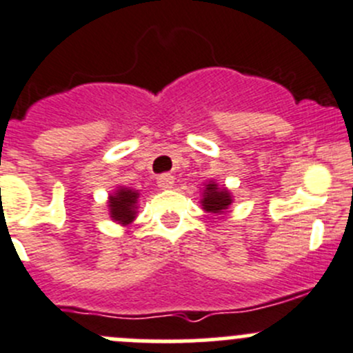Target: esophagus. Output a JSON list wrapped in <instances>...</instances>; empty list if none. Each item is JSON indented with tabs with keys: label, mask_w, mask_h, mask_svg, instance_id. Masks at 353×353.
<instances>
[{
	"label": "esophagus",
	"mask_w": 353,
	"mask_h": 353,
	"mask_svg": "<svg viewBox=\"0 0 353 353\" xmlns=\"http://www.w3.org/2000/svg\"><path fill=\"white\" fill-rule=\"evenodd\" d=\"M157 184H159V188H162V190H170V188L174 186V176H170V174H162V176H159V179H157Z\"/></svg>",
	"instance_id": "esophagus-1"
}]
</instances>
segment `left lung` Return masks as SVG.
Returning <instances> with one entry per match:
<instances>
[{"label":"left lung","mask_w":353,"mask_h":353,"mask_svg":"<svg viewBox=\"0 0 353 353\" xmlns=\"http://www.w3.org/2000/svg\"><path fill=\"white\" fill-rule=\"evenodd\" d=\"M232 203V196L225 188H219L215 183H208L203 190V198H201V207L210 214H222L228 210L229 205Z\"/></svg>","instance_id":"8db88e82"}]
</instances>
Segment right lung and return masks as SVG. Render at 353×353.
<instances>
[{"instance_id": "right-lung-1", "label": "right lung", "mask_w": 353, "mask_h": 353, "mask_svg": "<svg viewBox=\"0 0 353 353\" xmlns=\"http://www.w3.org/2000/svg\"><path fill=\"white\" fill-rule=\"evenodd\" d=\"M139 193L129 188H119L114 194L108 198V208L110 217L122 225L131 224L136 219V205H138Z\"/></svg>"}]
</instances>
